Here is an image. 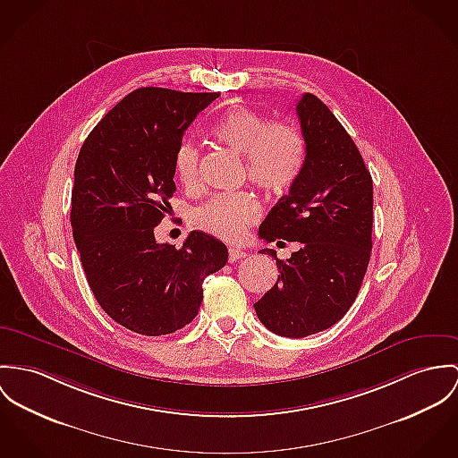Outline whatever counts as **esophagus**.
I'll return each instance as SVG.
<instances>
[{
  "label": "esophagus",
  "mask_w": 458,
  "mask_h": 458,
  "mask_svg": "<svg viewBox=\"0 0 458 458\" xmlns=\"http://www.w3.org/2000/svg\"><path fill=\"white\" fill-rule=\"evenodd\" d=\"M247 253L243 251L242 249H234V247H231L229 249V262H236V260H240V259H243Z\"/></svg>",
  "instance_id": "34e87169"
}]
</instances>
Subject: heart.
<instances>
[{
    "mask_svg": "<svg viewBox=\"0 0 458 458\" xmlns=\"http://www.w3.org/2000/svg\"><path fill=\"white\" fill-rule=\"evenodd\" d=\"M213 134L243 154L250 182L269 194L285 192L295 182L304 147L299 132L284 123H267L260 114L238 106L227 112ZM176 174L183 185H194L199 176V150L185 141L176 152ZM260 205L249 192H222L196 209L194 224L225 242H240L259 218Z\"/></svg>",
    "mask_w": 458,
    "mask_h": 458,
    "instance_id": "1",
    "label": "heart"
}]
</instances>
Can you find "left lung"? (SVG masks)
Here are the masks:
<instances>
[{"label":"left lung","instance_id":"1","mask_svg":"<svg viewBox=\"0 0 458 458\" xmlns=\"http://www.w3.org/2000/svg\"><path fill=\"white\" fill-rule=\"evenodd\" d=\"M306 156L284 196L259 227L264 242H299L276 259V284L255 304L259 320L285 337L322 333L339 322L360 291L371 257L373 180L352 136L317 96L295 106Z\"/></svg>","mask_w":458,"mask_h":458}]
</instances>
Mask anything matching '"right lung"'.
I'll return each instance as SVG.
<instances>
[{
	"label": "right lung",
	"mask_w": 458,
	"mask_h": 458,
	"mask_svg": "<svg viewBox=\"0 0 458 458\" xmlns=\"http://www.w3.org/2000/svg\"><path fill=\"white\" fill-rule=\"evenodd\" d=\"M218 92L141 87L127 94L83 141L72 191V229L89 287L105 313L143 335L191 324L205 278L227 262V247L192 231L182 249L157 243L176 191V152L196 115Z\"/></svg>",
	"instance_id": "add662e5"
}]
</instances>
